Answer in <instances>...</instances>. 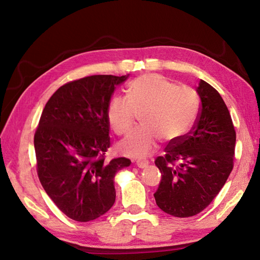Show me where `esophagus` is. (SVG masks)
Instances as JSON below:
<instances>
[{"label":"esophagus","instance_id":"obj_1","mask_svg":"<svg viewBox=\"0 0 260 260\" xmlns=\"http://www.w3.org/2000/svg\"><path fill=\"white\" fill-rule=\"evenodd\" d=\"M136 167L140 168V169H145L148 167V162L146 161H140V162H136Z\"/></svg>","mask_w":260,"mask_h":260}]
</instances>
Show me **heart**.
Returning a JSON list of instances; mask_svg holds the SVG:
<instances>
[{"instance_id": "1", "label": "heart", "mask_w": 260, "mask_h": 260, "mask_svg": "<svg viewBox=\"0 0 260 260\" xmlns=\"http://www.w3.org/2000/svg\"><path fill=\"white\" fill-rule=\"evenodd\" d=\"M199 112L197 92L186 86H176L167 77L146 74L127 88V98L115 96L108 104L107 119L115 134L125 135L133 128L137 114L142 127L119 143V151L134 158L150 155L159 140L173 143L190 129Z\"/></svg>"}]
</instances>
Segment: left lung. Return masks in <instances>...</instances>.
Instances as JSON below:
<instances>
[{
	"mask_svg": "<svg viewBox=\"0 0 260 260\" xmlns=\"http://www.w3.org/2000/svg\"><path fill=\"white\" fill-rule=\"evenodd\" d=\"M194 126L179 141L169 143L155 159L162 179L154 193L165 213L186 218L200 213L222 189L234 169L236 131L222 97L204 80Z\"/></svg>",
	"mask_w": 260,
	"mask_h": 260,
	"instance_id": "obj_1",
	"label": "left lung"
}]
</instances>
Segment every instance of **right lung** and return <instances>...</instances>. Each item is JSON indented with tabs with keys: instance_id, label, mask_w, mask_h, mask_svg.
Returning <instances> with one entry per match:
<instances>
[{
	"instance_id": "1",
	"label": "right lung",
	"mask_w": 260,
	"mask_h": 260,
	"mask_svg": "<svg viewBox=\"0 0 260 260\" xmlns=\"http://www.w3.org/2000/svg\"><path fill=\"white\" fill-rule=\"evenodd\" d=\"M127 77L95 75L67 82L49 99L39 120V180L60 211L76 221H91L113 207L115 174L131 165L125 157L105 161L110 146L107 107Z\"/></svg>"
}]
</instances>
